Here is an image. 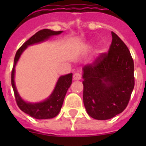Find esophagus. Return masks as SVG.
Listing matches in <instances>:
<instances>
[{
  "label": "esophagus",
  "mask_w": 146,
  "mask_h": 146,
  "mask_svg": "<svg viewBox=\"0 0 146 146\" xmlns=\"http://www.w3.org/2000/svg\"><path fill=\"white\" fill-rule=\"evenodd\" d=\"M82 79V76L81 74L79 73H76L74 75H73V80H80Z\"/></svg>",
  "instance_id": "obj_1"
}]
</instances>
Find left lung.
Returning <instances> with one entry per match:
<instances>
[{
	"instance_id": "obj_1",
	"label": "left lung",
	"mask_w": 146,
	"mask_h": 146,
	"mask_svg": "<svg viewBox=\"0 0 146 146\" xmlns=\"http://www.w3.org/2000/svg\"><path fill=\"white\" fill-rule=\"evenodd\" d=\"M108 52L82 68L83 103L96 120H108L124 111L133 90L134 63L124 42L113 32Z\"/></svg>"
}]
</instances>
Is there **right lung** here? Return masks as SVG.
I'll return each instance as SVG.
<instances>
[{
  "instance_id": "obj_1",
  "label": "right lung",
  "mask_w": 146,
  "mask_h": 146,
  "mask_svg": "<svg viewBox=\"0 0 146 146\" xmlns=\"http://www.w3.org/2000/svg\"><path fill=\"white\" fill-rule=\"evenodd\" d=\"M61 33L62 31L55 32V31L47 29L38 31L18 49L15 55L14 63H13L12 73H11V84H12L13 89L14 92L15 99H16L17 105L21 111L35 119H38V120L50 119V118L54 117L59 113L63 103H64L66 92L72 83L73 73L61 76L57 80V84L52 94L49 96L48 98L44 100V102H39V103H29L22 99L16 89L14 82L15 66L20 55L22 54V53L23 52V50L29 45L44 42L49 38L50 36L59 35Z\"/></svg>"
}]
</instances>
